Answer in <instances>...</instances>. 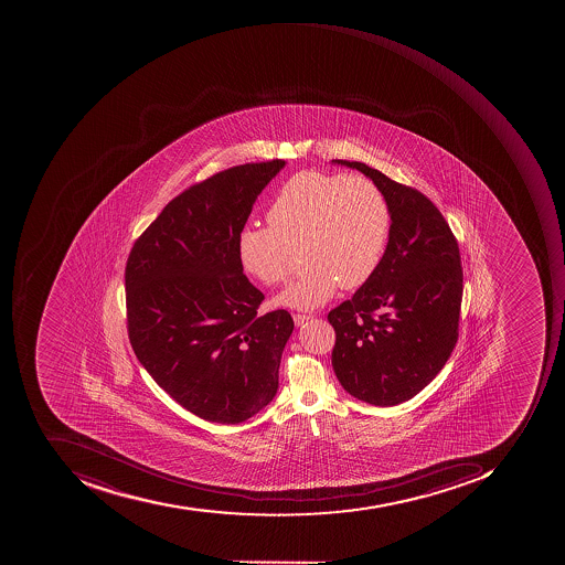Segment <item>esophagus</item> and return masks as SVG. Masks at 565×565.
Wrapping results in <instances>:
<instances>
[{
  "label": "esophagus",
  "instance_id": "esophagus-1",
  "mask_svg": "<svg viewBox=\"0 0 565 565\" xmlns=\"http://www.w3.org/2000/svg\"><path fill=\"white\" fill-rule=\"evenodd\" d=\"M312 319V316H307V313H294V322L296 326H303L306 322H309Z\"/></svg>",
  "mask_w": 565,
  "mask_h": 565
}]
</instances>
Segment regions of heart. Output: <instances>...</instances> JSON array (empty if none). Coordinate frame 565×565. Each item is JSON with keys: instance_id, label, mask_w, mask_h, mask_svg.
Listing matches in <instances>:
<instances>
[{"instance_id": "heart-1", "label": "heart", "mask_w": 565, "mask_h": 565, "mask_svg": "<svg viewBox=\"0 0 565 565\" xmlns=\"http://www.w3.org/2000/svg\"><path fill=\"white\" fill-rule=\"evenodd\" d=\"M266 218L269 227L241 231L237 256L247 274L274 287L290 271V247L302 244L307 268L278 297L291 309H318L340 285L362 287L391 239V203L365 177L299 171L275 193Z\"/></svg>"}]
</instances>
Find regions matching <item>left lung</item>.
I'll use <instances>...</instances> for the list:
<instances>
[{"label":"left lung","instance_id":"obj_1","mask_svg":"<svg viewBox=\"0 0 565 565\" xmlns=\"http://www.w3.org/2000/svg\"><path fill=\"white\" fill-rule=\"evenodd\" d=\"M362 171L392 211L391 239L375 275L328 313L332 369L344 391L372 406H397L445 366L458 340L463 271L450 225L435 203L365 162Z\"/></svg>","mask_w":565,"mask_h":565}]
</instances>
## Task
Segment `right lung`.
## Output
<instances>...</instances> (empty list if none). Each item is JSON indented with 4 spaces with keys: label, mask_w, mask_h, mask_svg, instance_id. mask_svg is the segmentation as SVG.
I'll use <instances>...</instances> for the list:
<instances>
[{
    "label": "right lung",
    "mask_w": 565,
    "mask_h": 565,
    "mask_svg": "<svg viewBox=\"0 0 565 565\" xmlns=\"http://www.w3.org/2000/svg\"><path fill=\"white\" fill-rule=\"evenodd\" d=\"M284 159L221 171L174 196L137 237L126 266L127 331L134 353L181 407L221 425L274 401L294 319L259 316L237 237Z\"/></svg>",
    "instance_id": "add662e5"
}]
</instances>
